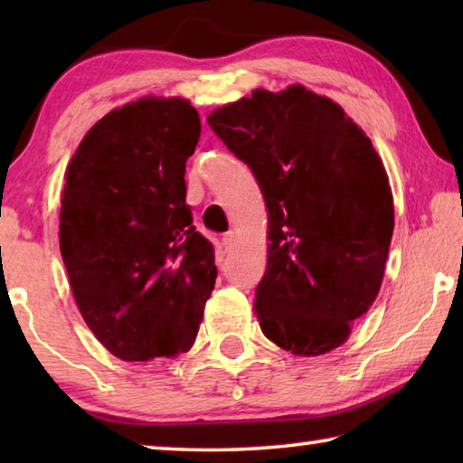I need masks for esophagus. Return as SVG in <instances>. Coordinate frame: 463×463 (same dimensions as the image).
I'll return each mask as SVG.
<instances>
[{
	"label": "esophagus",
	"instance_id": "34e87169",
	"mask_svg": "<svg viewBox=\"0 0 463 463\" xmlns=\"http://www.w3.org/2000/svg\"><path fill=\"white\" fill-rule=\"evenodd\" d=\"M222 247H224L226 253H229V250L234 247V234L232 232H226L224 234V237H222Z\"/></svg>",
	"mask_w": 463,
	"mask_h": 463
}]
</instances>
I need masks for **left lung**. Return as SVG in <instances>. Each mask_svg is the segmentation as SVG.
Segmentation results:
<instances>
[{
    "label": "left lung",
    "mask_w": 463,
    "mask_h": 463,
    "mask_svg": "<svg viewBox=\"0 0 463 463\" xmlns=\"http://www.w3.org/2000/svg\"><path fill=\"white\" fill-rule=\"evenodd\" d=\"M210 128L247 163L269 214L261 331L294 355L339 347L380 292L394 231L386 169L339 104L304 85L226 104Z\"/></svg>",
    "instance_id": "left-lung-1"
}]
</instances>
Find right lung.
Wrapping results in <instances>:
<instances>
[{
	"label": "right lung",
	"mask_w": 463,
	"mask_h": 463,
	"mask_svg": "<svg viewBox=\"0 0 463 463\" xmlns=\"http://www.w3.org/2000/svg\"><path fill=\"white\" fill-rule=\"evenodd\" d=\"M200 130L187 99L143 98L93 124L67 167L69 284L91 333L124 362L185 354L214 289V247L185 203Z\"/></svg>",
	"instance_id": "add662e5"
}]
</instances>
